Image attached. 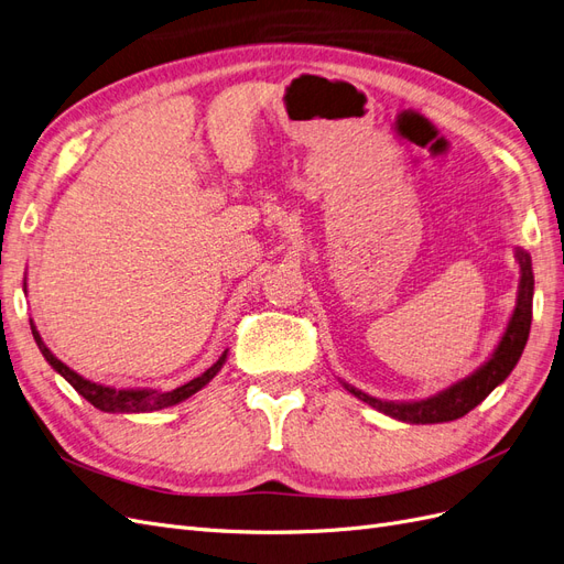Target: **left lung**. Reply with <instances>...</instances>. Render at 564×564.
<instances>
[{
    "mask_svg": "<svg viewBox=\"0 0 564 564\" xmlns=\"http://www.w3.org/2000/svg\"><path fill=\"white\" fill-rule=\"evenodd\" d=\"M516 259L520 263V284L516 311L508 319V327L499 340V346L487 357V362L477 367L470 377L452 383L449 388L435 392V395L414 402H388L371 398L367 392L357 390L355 386L340 381L348 392L357 400L367 402L369 406L379 409L381 414L392 416L404 423H445L466 416L470 409L480 404L489 392L508 379V373L516 369L520 355L527 346L529 327H532V301H534V272L532 256L524 249H516Z\"/></svg>",
    "mask_w": 564,
    "mask_h": 564,
    "instance_id": "8db88e82",
    "label": "left lung"
}]
</instances>
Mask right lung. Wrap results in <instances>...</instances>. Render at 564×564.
Wrapping results in <instances>:
<instances>
[{"mask_svg": "<svg viewBox=\"0 0 564 564\" xmlns=\"http://www.w3.org/2000/svg\"><path fill=\"white\" fill-rule=\"evenodd\" d=\"M25 286V284H23ZM30 329H32V336H35L37 346H40V352L44 355V360L54 367V371H58L61 377L70 383L79 395L91 402L96 409H100V412H110V414H143V412H158V409H166V406H174L187 398H193L197 390H202L204 386H207L216 373L220 371V367L226 365L228 360V350L218 357V360L204 371L199 373L197 379L187 381L185 386H178L174 390H152V388H112V386H100V383H94L89 379L79 377L77 371H73L70 367H67L65 362H61L58 357L51 352L46 348V344L42 340L35 322L30 319Z\"/></svg>", "mask_w": 564, "mask_h": 564, "instance_id": "obj_1", "label": "right lung"}]
</instances>
